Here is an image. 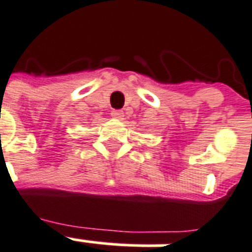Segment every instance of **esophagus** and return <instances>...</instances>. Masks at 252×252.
Segmentation results:
<instances>
[{"label":"esophagus","mask_w":252,"mask_h":252,"mask_svg":"<svg viewBox=\"0 0 252 252\" xmlns=\"http://www.w3.org/2000/svg\"><path fill=\"white\" fill-rule=\"evenodd\" d=\"M111 115H112V118H115V119H123V116H124V112H123L122 109H113L112 112H111Z\"/></svg>","instance_id":"1"}]
</instances>
